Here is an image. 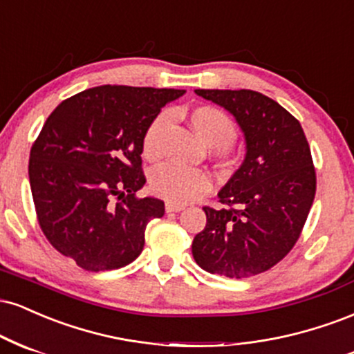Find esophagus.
<instances>
[{
	"label": "esophagus",
	"mask_w": 354,
	"mask_h": 354,
	"mask_svg": "<svg viewBox=\"0 0 354 354\" xmlns=\"http://www.w3.org/2000/svg\"><path fill=\"white\" fill-rule=\"evenodd\" d=\"M165 210H167L169 214H172V212H180V210H184V205H178V203H174V202H167L165 203Z\"/></svg>",
	"instance_id": "34e87169"
}]
</instances>
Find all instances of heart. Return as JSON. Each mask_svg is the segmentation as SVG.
Listing matches in <instances>:
<instances>
[{
    "instance_id": "1",
    "label": "heart",
    "mask_w": 354,
    "mask_h": 354,
    "mask_svg": "<svg viewBox=\"0 0 354 354\" xmlns=\"http://www.w3.org/2000/svg\"><path fill=\"white\" fill-rule=\"evenodd\" d=\"M189 122L201 139L210 147L223 152L234 144L236 137L235 124L223 111L214 106H198L187 114ZM167 126V114L157 115L149 124L142 139L145 159L156 160L160 156V136ZM151 190L159 197L174 203H187L209 192L210 176L198 167H180L176 164H164L153 169L149 178Z\"/></svg>"
}]
</instances>
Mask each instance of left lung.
I'll return each instance as SVG.
<instances>
[{
  "label": "left lung",
  "mask_w": 354,
  "mask_h": 354,
  "mask_svg": "<svg viewBox=\"0 0 354 354\" xmlns=\"http://www.w3.org/2000/svg\"><path fill=\"white\" fill-rule=\"evenodd\" d=\"M234 115L245 159L220 189L223 209L203 207L207 225L192 255L209 273L247 278L267 272L293 248L317 190L308 140L297 119L255 91L195 89Z\"/></svg>",
  "instance_id": "left-lung-1"
}]
</instances>
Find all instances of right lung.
<instances>
[{"label":"right lung","instance_id":"add662e5","mask_svg":"<svg viewBox=\"0 0 354 354\" xmlns=\"http://www.w3.org/2000/svg\"><path fill=\"white\" fill-rule=\"evenodd\" d=\"M184 89L97 86L62 101L29 153V184L46 239L89 272L115 270L144 248L164 202L137 198L145 184L142 139Z\"/></svg>","mask_w":354,"mask_h":354}]
</instances>
